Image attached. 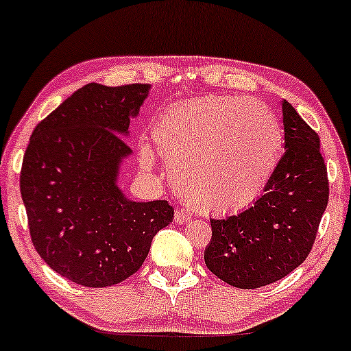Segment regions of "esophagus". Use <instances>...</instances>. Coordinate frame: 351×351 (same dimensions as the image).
<instances>
[{"label": "esophagus", "mask_w": 351, "mask_h": 351, "mask_svg": "<svg viewBox=\"0 0 351 351\" xmlns=\"http://www.w3.org/2000/svg\"><path fill=\"white\" fill-rule=\"evenodd\" d=\"M174 219L177 224H186V222L190 221V215L189 213H185L184 209H177L176 215H174Z\"/></svg>", "instance_id": "34e87169"}]
</instances>
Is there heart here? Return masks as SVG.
<instances>
[{
    "mask_svg": "<svg viewBox=\"0 0 351 351\" xmlns=\"http://www.w3.org/2000/svg\"><path fill=\"white\" fill-rule=\"evenodd\" d=\"M158 152L169 161L177 192L204 215L242 211L256 202L279 165L284 135L271 109L248 97L195 98L153 125ZM140 162L153 169L143 145Z\"/></svg>",
    "mask_w": 351,
    "mask_h": 351,
    "instance_id": "heart-1",
    "label": "heart"
}]
</instances>
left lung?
<instances>
[{
    "instance_id": "1",
    "label": "left lung",
    "mask_w": 351,
    "mask_h": 351,
    "mask_svg": "<svg viewBox=\"0 0 351 351\" xmlns=\"http://www.w3.org/2000/svg\"><path fill=\"white\" fill-rule=\"evenodd\" d=\"M285 153L261 197L245 211L211 219L204 263L237 289H258L290 274L311 252L329 202L319 136L282 101Z\"/></svg>"
}]
</instances>
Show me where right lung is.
I'll return each mask as SVG.
<instances>
[{"label":"right lung","instance_id":"right-lung-1","mask_svg":"<svg viewBox=\"0 0 351 351\" xmlns=\"http://www.w3.org/2000/svg\"><path fill=\"white\" fill-rule=\"evenodd\" d=\"M147 84H88L35 127L21 171L32 243L75 284L109 287L135 274L153 237L174 219L166 199L140 203L117 185L132 154L122 136L147 99Z\"/></svg>","mask_w":351,"mask_h":351}]
</instances>
